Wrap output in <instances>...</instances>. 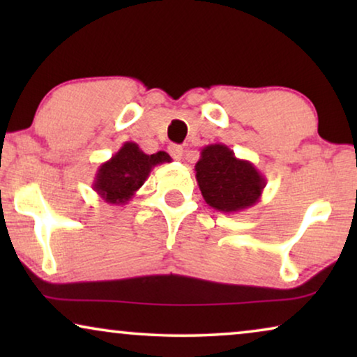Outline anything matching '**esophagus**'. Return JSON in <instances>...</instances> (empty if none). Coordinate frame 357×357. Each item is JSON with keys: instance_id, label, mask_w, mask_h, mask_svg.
Returning a JSON list of instances; mask_svg holds the SVG:
<instances>
[{"instance_id": "1", "label": "esophagus", "mask_w": 357, "mask_h": 357, "mask_svg": "<svg viewBox=\"0 0 357 357\" xmlns=\"http://www.w3.org/2000/svg\"><path fill=\"white\" fill-rule=\"evenodd\" d=\"M183 153H185V151H183L182 146H177V144H170L169 146V154L172 155L174 159L180 160V159L183 158Z\"/></svg>"}]
</instances>
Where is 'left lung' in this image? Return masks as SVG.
<instances>
[{
	"label": "left lung",
	"mask_w": 357,
	"mask_h": 357,
	"mask_svg": "<svg viewBox=\"0 0 357 357\" xmlns=\"http://www.w3.org/2000/svg\"><path fill=\"white\" fill-rule=\"evenodd\" d=\"M195 172L204 202L227 214L253 206L266 185L250 160L236 158L234 151L221 143L202 149Z\"/></svg>",
	"instance_id": "1"
}]
</instances>
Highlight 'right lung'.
I'll list each match as a JSON object with an SVG mask.
<instances>
[{
    "instance_id": "add662e5",
    "label": "right lung",
    "mask_w": 357,
    "mask_h": 357,
    "mask_svg": "<svg viewBox=\"0 0 357 357\" xmlns=\"http://www.w3.org/2000/svg\"><path fill=\"white\" fill-rule=\"evenodd\" d=\"M164 162H172V158L164 151L149 155L136 143L126 141L119 153L100 164L92 188L105 203L126 204L143 187L151 170Z\"/></svg>"
}]
</instances>
